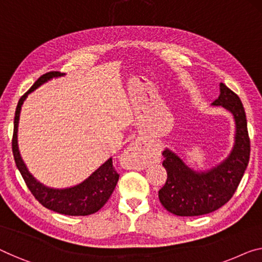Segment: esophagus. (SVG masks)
Instances as JSON below:
<instances>
[{
	"mask_svg": "<svg viewBox=\"0 0 262 262\" xmlns=\"http://www.w3.org/2000/svg\"><path fill=\"white\" fill-rule=\"evenodd\" d=\"M127 161H129L130 165L134 168H143L150 160V151L146 149V147L141 146V143H133L124 151Z\"/></svg>",
	"mask_w": 262,
	"mask_h": 262,
	"instance_id": "1",
	"label": "esophagus"
}]
</instances>
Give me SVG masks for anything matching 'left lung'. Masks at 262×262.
Returning <instances> with one entry per match:
<instances>
[{"label": "left lung", "mask_w": 262, "mask_h": 262, "mask_svg": "<svg viewBox=\"0 0 262 262\" xmlns=\"http://www.w3.org/2000/svg\"><path fill=\"white\" fill-rule=\"evenodd\" d=\"M232 113L236 124L235 143L231 155L208 171L189 169L178 155L163 150L162 166L167 181L159 199L168 212L179 216H198L212 213L231 200L248 166L251 154L247 120L240 97L227 85L220 84V96L213 102Z\"/></svg>", "instance_id": "1"}]
</instances>
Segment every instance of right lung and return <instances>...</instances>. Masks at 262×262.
Instances as JSON below:
<instances>
[{
    "instance_id": "obj_1",
    "label": "right lung",
    "mask_w": 262,
    "mask_h": 262,
    "mask_svg": "<svg viewBox=\"0 0 262 262\" xmlns=\"http://www.w3.org/2000/svg\"><path fill=\"white\" fill-rule=\"evenodd\" d=\"M62 75H63V73L60 72H49L43 74L31 85L29 91L21 96L17 103L16 112H15L11 148H13L15 163H16V167L19 173H21L23 180H25L31 194L34 195V198L42 206L56 213L64 214V215H91V214L96 213L97 210L102 208L104 204L108 201V199L111 198L113 190L115 189L116 183L119 181V174L116 173L114 167H113L112 159L104 162L99 169L94 171L87 180H84L80 185L74 186L72 188L53 189L35 180L33 175L27 169L25 163H23L17 147V126L23 101L26 100L28 94L34 92L45 82L53 79V77Z\"/></svg>"
}]
</instances>
